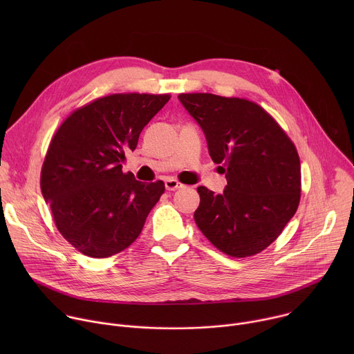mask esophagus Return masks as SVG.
I'll list each match as a JSON object with an SVG mask.
<instances>
[{
  "label": "esophagus",
  "instance_id": "34e87169",
  "mask_svg": "<svg viewBox=\"0 0 354 354\" xmlns=\"http://www.w3.org/2000/svg\"><path fill=\"white\" fill-rule=\"evenodd\" d=\"M165 187H167V190L174 192V190H178V189H182V187H183V185H182L180 182H178L176 179L169 178V179H167V180H165Z\"/></svg>",
  "mask_w": 354,
  "mask_h": 354
}]
</instances>
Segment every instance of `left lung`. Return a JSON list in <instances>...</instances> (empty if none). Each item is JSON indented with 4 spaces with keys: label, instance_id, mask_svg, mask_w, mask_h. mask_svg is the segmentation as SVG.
<instances>
[{
    "label": "left lung",
    "instance_id": "obj_1",
    "mask_svg": "<svg viewBox=\"0 0 354 354\" xmlns=\"http://www.w3.org/2000/svg\"><path fill=\"white\" fill-rule=\"evenodd\" d=\"M203 129L209 153L221 164L227 187L216 194L198 186L194 221L203 235L234 258L254 257L283 232L301 197L297 148L258 104L214 93H179Z\"/></svg>",
    "mask_w": 354,
    "mask_h": 354
}]
</instances>
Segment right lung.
Returning a JSON list of instances; mask_svg holds the SVG:
<instances>
[{"instance_id":"1","label":"right lung","mask_w":354,"mask_h":354,"mask_svg":"<svg viewBox=\"0 0 354 354\" xmlns=\"http://www.w3.org/2000/svg\"><path fill=\"white\" fill-rule=\"evenodd\" d=\"M169 93H113L75 109L55 133L41 165L40 189L60 234L91 258L129 248L165 192L122 171L144 126Z\"/></svg>"}]
</instances>
